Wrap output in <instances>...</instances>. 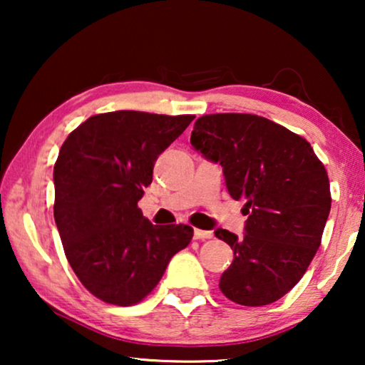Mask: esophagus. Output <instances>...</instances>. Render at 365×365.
I'll list each match as a JSON object with an SVG mask.
<instances>
[{"mask_svg":"<svg viewBox=\"0 0 365 365\" xmlns=\"http://www.w3.org/2000/svg\"><path fill=\"white\" fill-rule=\"evenodd\" d=\"M194 237H196V239H211L212 232L211 231H202V229H194Z\"/></svg>","mask_w":365,"mask_h":365,"instance_id":"esophagus-1","label":"esophagus"}]
</instances>
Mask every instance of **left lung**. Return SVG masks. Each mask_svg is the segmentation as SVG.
Listing matches in <instances>:
<instances>
[{
  "label": "left lung",
  "mask_w": 365,
  "mask_h": 365,
  "mask_svg": "<svg viewBox=\"0 0 365 365\" xmlns=\"http://www.w3.org/2000/svg\"><path fill=\"white\" fill-rule=\"evenodd\" d=\"M191 144L221 164L229 194L246 199V234L216 231L234 252L219 289L241 306L276 302L321 246L332 201L326 168L306 139L257 114H204Z\"/></svg>",
  "instance_id": "left-lung-1"
}]
</instances>
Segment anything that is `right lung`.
I'll return each mask as SVG.
<instances>
[{
  "mask_svg": "<svg viewBox=\"0 0 365 365\" xmlns=\"http://www.w3.org/2000/svg\"><path fill=\"white\" fill-rule=\"evenodd\" d=\"M192 119L143 111L96 114L59 149L54 221L69 266L103 302H141L174 254L191 242V226H154L138 201L153 181L159 154Z\"/></svg>",
  "mask_w": 365,
  "mask_h": 365,
  "instance_id": "obj_1",
  "label": "right lung"
}]
</instances>
